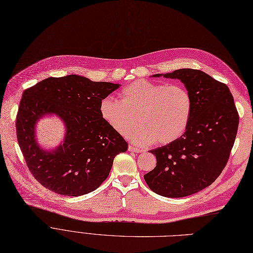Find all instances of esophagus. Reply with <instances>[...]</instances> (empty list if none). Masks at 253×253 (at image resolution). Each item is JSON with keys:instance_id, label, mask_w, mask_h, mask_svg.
Listing matches in <instances>:
<instances>
[{"instance_id": "1", "label": "esophagus", "mask_w": 253, "mask_h": 253, "mask_svg": "<svg viewBox=\"0 0 253 253\" xmlns=\"http://www.w3.org/2000/svg\"><path fill=\"white\" fill-rule=\"evenodd\" d=\"M128 151L136 152V153H140V152H142L143 150H142V149H140V148H136V147H134V146L129 145V146H128Z\"/></svg>"}]
</instances>
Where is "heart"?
Returning a JSON list of instances; mask_svg holds the SVG:
<instances>
[{"instance_id":"obj_1","label":"heart","mask_w":253,"mask_h":253,"mask_svg":"<svg viewBox=\"0 0 253 253\" xmlns=\"http://www.w3.org/2000/svg\"><path fill=\"white\" fill-rule=\"evenodd\" d=\"M119 95L120 100L106 97L101 101V117L122 136L137 126L138 117L141 126L129 136L137 145L146 146L154 141L166 145L185 133L192 100L184 86L137 80L124 87Z\"/></svg>"}]
</instances>
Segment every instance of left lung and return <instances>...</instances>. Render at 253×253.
I'll return each mask as SVG.
<instances>
[{"label":"left lung","mask_w":253,"mask_h":253,"mask_svg":"<svg viewBox=\"0 0 253 253\" xmlns=\"http://www.w3.org/2000/svg\"><path fill=\"white\" fill-rule=\"evenodd\" d=\"M161 76L184 84L192 112L182 137L150 150L156 166L144 179L155 194L182 198L206 188L220 175L236 139L239 114L228 87L203 71L180 69L153 75Z\"/></svg>","instance_id":"1"}]
</instances>
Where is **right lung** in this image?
Segmentation results:
<instances>
[{
    "instance_id": "add662e5",
    "label": "right lung",
    "mask_w": 253,
    "mask_h": 253,
    "mask_svg": "<svg viewBox=\"0 0 253 253\" xmlns=\"http://www.w3.org/2000/svg\"><path fill=\"white\" fill-rule=\"evenodd\" d=\"M120 84L94 82L79 75L46 78L22 93L16 134L33 176L58 195L78 197L97 189L110 173L115 156L127 150L125 139L100 114V103ZM56 115L66 128L55 149L43 150L35 126Z\"/></svg>"
}]
</instances>
